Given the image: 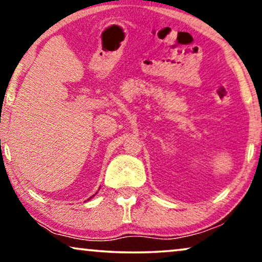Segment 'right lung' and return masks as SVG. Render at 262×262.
<instances>
[{
    "label": "right lung",
    "mask_w": 262,
    "mask_h": 262,
    "mask_svg": "<svg viewBox=\"0 0 262 262\" xmlns=\"http://www.w3.org/2000/svg\"><path fill=\"white\" fill-rule=\"evenodd\" d=\"M88 200H89V199H88Z\"/></svg>",
    "instance_id": "obj_1"
}]
</instances>
